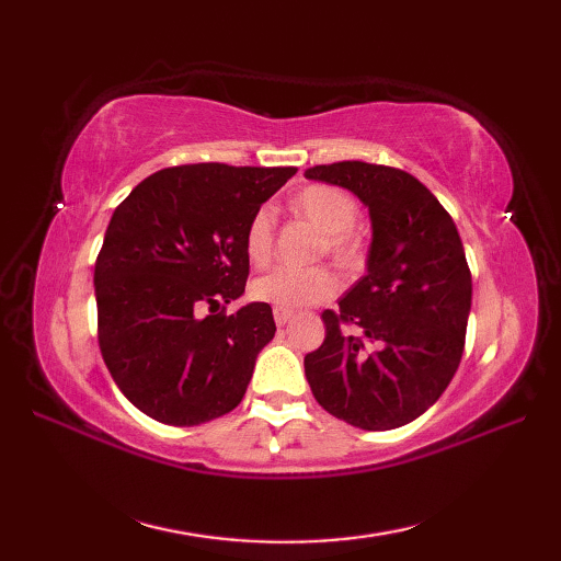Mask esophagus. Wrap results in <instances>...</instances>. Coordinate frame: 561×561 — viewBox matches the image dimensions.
<instances>
[{"label": "esophagus", "instance_id": "1", "mask_svg": "<svg viewBox=\"0 0 561 561\" xmlns=\"http://www.w3.org/2000/svg\"><path fill=\"white\" fill-rule=\"evenodd\" d=\"M272 316H274V323H277V325H287L289 320L294 318V311H291V308H279V306H274Z\"/></svg>", "mask_w": 561, "mask_h": 561}]
</instances>
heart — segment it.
Listing matches in <instances>:
<instances>
[{"instance_id":"1","label":"heart","mask_w":561,"mask_h":561,"mask_svg":"<svg viewBox=\"0 0 561 561\" xmlns=\"http://www.w3.org/2000/svg\"><path fill=\"white\" fill-rule=\"evenodd\" d=\"M291 209L323 233L320 253H325L344 272H359L366 262V238L356 229L359 202L344 187L311 183L291 197ZM243 250L253 265H267L274 250V219L270 207H260L248 219ZM337 279L328 267H277L253 282L255 301L279 308H301L330 299Z\"/></svg>"}]
</instances>
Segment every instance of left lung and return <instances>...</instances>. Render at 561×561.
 <instances>
[{
  "instance_id": "left-lung-1",
  "label": "left lung",
  "mask_w": 561,
  "mask_h": 561,
  "mask_svg": "<svg viewBox=\"0 0 561 561\" xmlns=\"http://www.w3.org/2000/svg\"><path fill=\"white\" fill-rule=\"evenodd\" d=\"M306 178L352 190L374 224L368 272L320 316L325 340L304 359L313 398L366 432L410 424L462 359L472 274L456 224L426 185L390 165L337 161Z\"/></svg>"
}]
</instances>
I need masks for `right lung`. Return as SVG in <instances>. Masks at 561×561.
<instances>
[{
  "mask_svg": "<svg viewBox=\"0 0 561 561\" xmlns=\"http://www.w3.org/2000/svg\"><path fill=\"white\" fill-rule=\"evenodd\" d=\"M294 165L185 163L145 178L105 231L93 270L99 347L123 396L151 420L197 426L243 400L274 337L270 304L226 313L245 291L243 231ZM202 307H221L202 319Z\"/></svg>",
  "mask_w": 561,
  "mask_h": 561,
  "instance_id": "obj_1",
  "label": "right lung"
}]
</instances>
